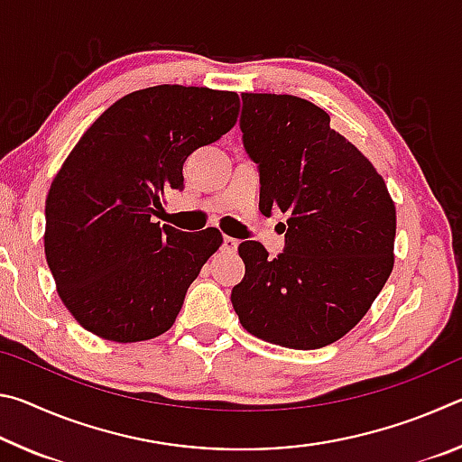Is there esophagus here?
Segmentation results:
<instances>
[{
    "mask_svg": "<svg viewBox=\"0 0 462 462\" xmlns=\"http://www.w3.org/2000/svg\"><path fill=\"white\" fill-rule=\"evenodd\" d=\"M222 248L226 250V253H234V250L238 248V240L236 238H230V236H224Z\"/></svg>",
    "mask_w": 462,
    "mask_h": 462,
    "instance_id": "obj_1",
    "label": "esophagus"
}]
</instances>
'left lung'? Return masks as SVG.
Masks as SVG:
<instances>
[{
  "label": "left lung",
  "instance_id": "1",
  "mask_svg": "<svg viewBox=\"0 0 462 462\" xmlns=\"http://www.w3.org/2000/svg\"><path fill=\"white\" fill-rule=\"evenodd\" d=\"M242 144L261 179L259 208L287 214L285 248L238 246L245 279L232 306L245 330L295 350L342 338L361 322L393 269L395 206L383 177L295 96L242 93Z\"/></svg>",
  "mask_w": 462,
  "mask_h": 462
}]
</instances>
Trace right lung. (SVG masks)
<instances>
[{
    "label": "right lung",
    "instance_id": "obj_1",
    "mask_svg": "<svg viewBox=\"0 0 462 462\" xmlns=\"http://www.w3.org/2000/svg\"><path fill=\"white\" fill-rule=\"evenodd\" d=\"M238 116L234 91L183 85L128 93L91 124L46 198V263L85 330L114 342L167 332L222 245L216 228L181 232L151 217L183 189V162Z\"/></svg>",
    "mask_w": 462,
    "mask_h": 462
}]
</instances>
